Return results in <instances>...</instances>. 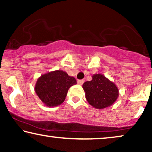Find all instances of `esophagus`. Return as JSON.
Here are the masks:
<instances>
[{
  "label": "esophagus",
  "instance_id": "obj_1",
  "mask_svg": "<svg viewBox=\"0 0 152 152\" xmlns=\"http://www.w3.org/2000/svg\"><path fill=\"white\" fill-rule=\"evenodd\" d=\"M84 80H80L77 81V84H80V85H82L83 84H84Z\"/></svg>",
  "mask_w": 152,
  "mask_h": 152
}]
</instances>
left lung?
I'll return each instance as SVG.
<instances>
[{"label": "left lung", "instance_id": "obj_1", "mask_svg": "<svg viewBox=\"0 0 152 152\" xmlns=\"http://www.w3.org/2000/svg\"><path fill=\"white\" fill-rule=\"evenodd\" d=\"M82 87L88 102L98 109L111 106L119 95L116 85L102 74L93 75L92 80L84 82Z\"/></svg>", "mask_w": 152, "mask_h": 152}]
</instances>
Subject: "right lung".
Instances as JSON below:
<instances>
[{
	"label": "right lung",
	"instance_id": "add662e5",
	"mask_svg": "<svg viewBox=\"0 0 152 152\" xmlns=\"http://www.w3.org/2000/svg\"><path fill=\"white\" fill-rule=\"evenodd\" d=\"M76 84L75 78L58 70L41 75L37 81L34 90L45 105L57 107L65 100L70 86Z\"/></svg>",
	"mask_w": 152,
	"mask_h": 152
}]
</instances>
